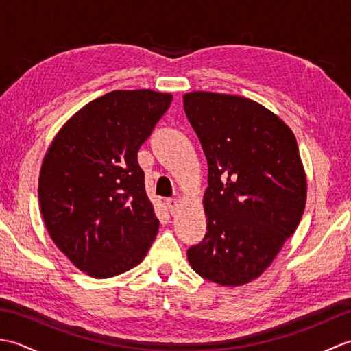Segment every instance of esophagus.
Segmentation results:
<instances>
[{
    "mask_svg": "<svg viewBox=\"0 0 351 351\" xmlns=\"http://www.w3.org/2000/svg\"><path fill=\"white\" fill-rule=\"evenodd\" d=\"M166 205H167L169 213H170V214H175L176 210H178V206H180V202H178L176 199H167V200H166Z\"/></svg>",
    "mask_w": 351,
    "mask_h": 351,
    "instance_id": "1",
    "label": "esophagus"
}]
</instances>
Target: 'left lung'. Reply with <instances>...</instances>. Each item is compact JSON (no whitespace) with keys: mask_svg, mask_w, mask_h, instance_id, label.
Wrapping results in <instances>:
<instances>
[{"mask_svg":"<svg viewBox=\"0 0 351 351\" xmlns=\"http://www.w3.org/2000/svg\"><path fill=\"white\" fill-rule=\"evenodd\" d=\"M184 110L208 161L206 234L189 263L221 287L245 285L271 265L303 215L308 182L295 136L243 96L190 92Z\"/></svg>","mask_w":351,"mask_h":351,"instance_id":"1","label":"left lung"}]
</instances>
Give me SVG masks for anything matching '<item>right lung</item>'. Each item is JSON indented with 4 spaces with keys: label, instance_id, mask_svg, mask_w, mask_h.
I'll return each mask as SVG.
<instances>
[{
    "label": "right lung",
    "instance_id": "right-lung-1",
    "mask_svg": "<svg viewBox=\"0 0 351 351\" xmlns=\"http://www.w3.org/2000/svg\"><path fill=\"white\" fill-rule=\"evenodd\" d=\"M170 93L113 90L80 108L52 138L39 173V205L52 241L96 279L138 265L160 221L137 152Z\"/></svg>",
    "mask_w": 351,
    "mask_h": 351
}]
</instances>
